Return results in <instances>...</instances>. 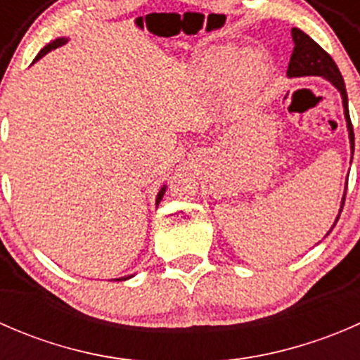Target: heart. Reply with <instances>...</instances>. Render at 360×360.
Segmentation results:
<instances>
[{"label": "heart", "mask_w": 360, "mask_h": 360, "mask_svg": "<svg viewBox=\"0 0 360 360\" xmlns=\"http://www.w3.org/2000/svg\"><path fill=\"white\" fill-rule=\"evenodd\" d=\"M235 53H237L235 46H219L210 50L198 59V69L203 76L217 78L226 71ZM268 72H270V64L266 56L261 50H248L237 56L234 64L231 65L230 82L240 90H254L264 82Z\"/></svg>", "instance_id": "obj_1"}]
</instances>
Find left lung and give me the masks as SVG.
I'll return each mask as SVG.
<instances>
[{
	"label": "left lung",
	"mask_w": 360,
	"mask_h": 360,
	"mask_svg": "<svg viewBox=\"0 0 360 360\" xmlns=\"http://www.w3.org/2000/svg\"><path fill=\"white\" fill-rule=\"evenodd\" d=\"M291 34L294 41V50H292L291 60H289L288 76L289 78H297V76H322V78L329 79V82L340 90L341 99H343L345 120H347V127H348V137H350L352 155H354V127H352V122H350V112H348V97H347V90H345V82L340 69H338L336 63L333 60V57L329 56L321 45H317L310 36L304 34L301 29L292 27ZM343 205H345V195H343V202H341L340 214L341 210H343ZM340 214H338L335 224L338 223V219H340ZM335 224H333V228H335Z\"/></svg>",
	"instance_id": "left-lung-1"
}]
</instances>
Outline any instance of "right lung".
<instances>
[{
    "label": "right lung",
    "instance_id": "1",
    "mask_svg": "<svg viewBox=\"0 0 360 360\" xmlns=\"http://www.w3.org/2000/svg\"><path fill=\"white\" fill-rule=\"evenodd\" d=\"M68 39L66 38H57V39H53L52 43H49V45L45 46V49H41V52L38 53V56H36V59L32 60V63H36V60L38 59H41L43 56H45V53H49L50 50H53V49H57V46H63L64 43H66ZM163 193H165V186L162 188V190H160V193L157 195V205L160 203V200H162V197H163ZM127 278H130V277H127ZM127 278H123V281H127ZM116 281H122V278H116Z\"/></svg>",
    "mask_w": 360,
    "mask_h": 360
}]
</instances>
